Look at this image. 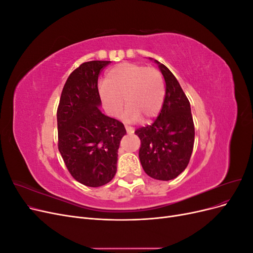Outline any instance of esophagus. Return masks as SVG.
<instances>
[{
	"label": "esophagus",
	"mask_w": 253,
	"mask_h": 253,
	"mask_svg": "<svg viewBox=\"0 0 253 253\" xmlns=\"http://www.w3.org/2000/svg\"><path fill=\"white\" fill-rule=\"evenodd\" d=\"M126 129L127 134H133L134 133V128L132 126H126Z\"/></svg>",
	"instance_id": "obj_1"
}]
</instances>
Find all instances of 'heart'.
<instances>
[{
	"instance_id": "obj_1",
	"label": "heart",
	"mask_w": 253,
	"mask_h": 253,
	"mask_svg": "<svg viewBox=\"0 0 253 253\" xmlns=\"http://www.w3.org/2000/svg\"><path fill=\"white\" fill-rule=\"evenodd\" d=\"M103 108L112 117H118L123 99L127 104L122 119L136 122L156 117L162 111L166 88L163 76L156 68L124 62L112 67L98 87Z\"/></svg>"
}]
</instances>
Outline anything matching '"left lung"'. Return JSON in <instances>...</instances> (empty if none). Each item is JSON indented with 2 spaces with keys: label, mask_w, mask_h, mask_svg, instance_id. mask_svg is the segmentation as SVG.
I'll return each mask as SVG.
<instances>
[{
  "label": "left lung",
  "mask_w": 253,
  "mask_h": 253,
  "mask_svg": "<svg viewBox=\"0 0 253 253\" xmlns=\"http://www.w3.org/2000/svg\"><path fill=\"white\" fill-rule=\"evenodd\" d=\"M166 82L162 111L153 125L136 129L141 140L139 159L144 172L158 180H171L185 171L194 145V124L191 106L179 82L157 60Z\"/></svg>",
  "instance_id": "left-lung-1"
}]
</instances>
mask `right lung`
<instances>
[{"label": "right lung", "mask_w": 253, "mask_h": 253, "mask_svg": "<svg viewBox=\"0 0 253 253\" xmlns=\"http://www.w3.org/2000/svg\"><path fill=\"white\" fill-rule=\"evenodd\" d=\"M111 61L82 63L70 75L57 111L58 148L73 177L87 187L110 182L117 171L124 124L100 111L98 76Z\"/></svg>", "instance_id": "add662e5"}]
</instances>
